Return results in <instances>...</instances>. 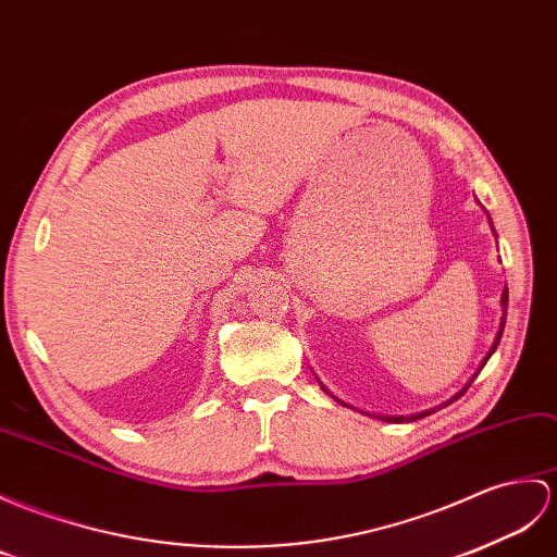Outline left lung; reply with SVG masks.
I'll return each mask as SVG.
<instances>
[{"label": "left lung", "mask_w": 557, "mask_h": 557, "mask_svg": "<svg viewBox=\"0 0 557 557\" xmlns=\"http://www.w3.org/2000/svg\"><path fill=\"white\" fill-rule=\"evenodd\" d=\"M486 218H488V213H486ZM488 223H491V218H488ZM491 230H494V223H491ZM494 235H496V230H494ZM500 306H503V318H500V327H498V332H496V339H494V344H491V348H488V354L484 356V360H482V363H480V368H476V372L472 374V377H470V382H474V377H476V374H480L482 372V368L486 366V360L491 358V356H494V351H496V346L500 344V337H503V327H506V315H508V287L506 289H503V294H500ZM320 382V380H318ZM470 382L468 384H465L462 386V389L454 396V398H450V400H456V398H460L465 392H468V386H470ZM320 386H322V392H327L325 389V384H322L320 382ZM330 394V392H327ZM332 396V394H330ZM334 400H337V404H342V406H346L344 404V400H339L337 396H332ZM450 400H448V404H450ZM346 408H351V406H346ZM436 408H432V410H422V412H416V416H389V418H386V416H380V420H384V422H412V420H420V418H424V416H430V412H434Z\"/></svg>", "instance_id": "8db88e82"}]
</instances>
